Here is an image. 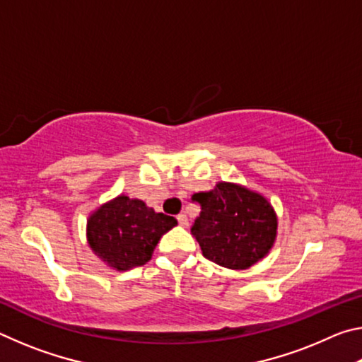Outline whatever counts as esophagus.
<instances>
[{
	"mask_svg": "<svg viewBox=\"0 0 362 362\" xmlns=\"http://www.w3.org/2000/svg\"><path fill=\"white\" fill-rule=\"evenodd\" d=\"M177 222H179L180 226H188V217L185 214H179V216H177Z\"/></svg>",
	"mask_w": 362,
	"mask_h": 362,
	"instance_id": "obj_1",
	"label": "esophagus"
}]
</instances>
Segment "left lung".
Here are the masks:
<instances>
[{
	"instance_id": "1",
	"label": "left lung",
	"mask_w": 362,
	"mask_h": 362,
	"mask_svg": "<svg viewBox=\"0 0 362 362\" xmlns=\"http://www.w3.org/2000/svg\"><path fill=\"white\" fill-rule=\"evenodd\" d=\"M201 207L192 233L203 255L220 267L246 269L268 254L276 238V214L259 193L233 183L194 193Z\"/></svg>"
}]
</instances>
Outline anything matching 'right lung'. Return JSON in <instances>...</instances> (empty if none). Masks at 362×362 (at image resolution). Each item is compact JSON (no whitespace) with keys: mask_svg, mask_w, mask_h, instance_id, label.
<instances>
[{"mask_svg":"<svg viewBox=\"0 0 362 362\" xmlns=\"http://www.w3.org/2000/svg\"><path fill=\"white\" fill-rule=\"evenodd\" d=\"M177 225L166 214L155 212L144 201L118 196L99 207L88 222V241L110 267H142L164 233Z\"/></svg>","mask_w":362,"mask_h":362,"instance_id":"add662e5","label":"right lung"}]
</instances>
